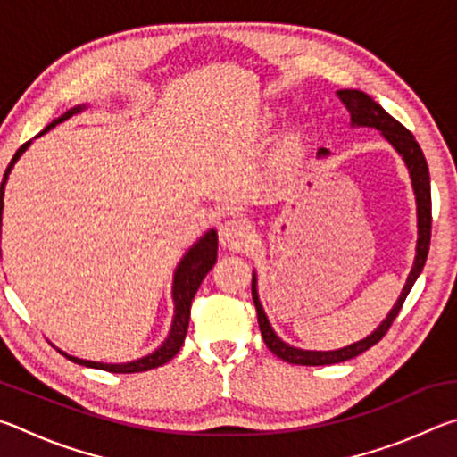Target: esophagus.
Instances as JSON below:
<instances>
[{
    "label": "esophagus",
    "mask_w": 457,
    "mask_h": 457,
    "mask_svg": "<svg viewBox=\"0 0 457 457\" xmlns=\"http://www.w3.org/2000/svg\"><path fill=\"white\" fill-rule=\"evenodd\" d=\"M247 236H250V228L245 226V221L231 218L220 228V242L223 247L229 250H239L245 244Z\"/></svg>",
    "instance_id": "obj_1"
}]
</instances>
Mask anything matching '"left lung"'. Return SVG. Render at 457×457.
I'll return each instance as SVG.
<instances>
[{"label": "left lung", "instance_id": "8db88e82", "mask_svg": "<svg viewBox=\"0 0 457 457\" xmlns=\"http://www.w3.org/2000/svg\"><path fill=\"white\" fill-rule=\"evenodd\" d=\"M340 103L346 106V111L351 112V125L353 127H370L381 130V135L393 145L401 157H403L405 165L409 169V177H411V185H413V193H415V201H417V250H415V262L411 272L407 276V284L403 286V292H401L399 300L395 306L391 308V312L386 314V319L378 324L375 332H370L367 338L359 340V343H353L349 346H343V349L337 351H303L296 349V346H290L288 343L276 335L274 328L270 327L268 316L264 312V308L260 304L258 298V288H256V272L252 276V298L253 304H256V312H258V324L262 330V338L270 351H272L276 357H280L286 362H292V365H306V367H319V365H335V362H343L359 357L361 353L369 351L370 346L377 345L381 340L386 330L391 328L393 320L397 319V314L403 306L407 294L411 292L413 284L417 278H420L421 270L425 266V260H428V252H429V239H431V185H429V169H428V161L423 157L421 146L417 145L415 137L409 133V130L391 117L385 108L375 103L373 98L361 90H338L337 92ZM328 154L327 149H319V157H324Z\"/></svg>", "mask_w": 457, "mask_h": 457}]
</instances>
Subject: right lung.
I'll use <instances>...</instances> for the list:
<instances>
[{
  "label": "right lung",
  "instance_id": "1",
  "mask_svg": "<svg viewBox=\"0 0 457 457\" xmlns=\"http://www.w3.org/2000/svg\"><path fill=\"white\" fill-rule=\"evenodd\" d=\"M84 104L80 106H74L71 111H66L62 117L54 119L48 127H46L40 135L48 133L50 129H54L60 122H64L66 119H71L72 114L84 111ZM29 143L28 141L20 146L18 151H15L13 159L10 161V165L5 169V175L2 179L0 185V234H2V213H4V191H5V183H7V177H10L12 169L15 165V161L21 157V153H24ZM0 256H2V250H0ZM215 260H218V231L210 229L207 234L199 239L197 244H193L189 247V252L185 253L183 260L179 262V266L175 270V278H173V303H175V316H173V324H171V330H169V337L165 338V343L159 346L157 351L146 354L143 359H137V361H130V362H120V365H112V362H96V361H84L79 357H72V354H66L64 351H60L64 354L66 359H71L72 362H79V365L84 367H92V369H103L108 370V373H143V370H151L154 367H161L165 365L167 361H171L177 353H179L185 335H187V327H189V314H191V300L195 296V292L199 288V284L204 282V278L207 276V272L213 268Z\"/></svg>",
  "mask_w": 457,
  "mask_h": 457
}]
</instances>
